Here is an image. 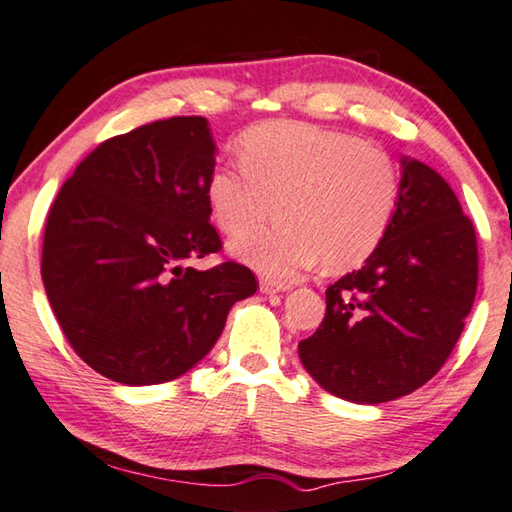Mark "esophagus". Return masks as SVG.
<instances>
[{
    "label": "esophagus",
    "mask_w": 512,
    "mask_h": 512,
    "mask_svg": "<svg viewBox=\"0 0 512 512\" xmlns=\"http://www.w3.org/2000/svg\"><path fill=\"white\" fill-rule=\"evenodd\" d=\"M290 290V283L285 281H274V279H261V292L265 294H276V292H288Z\"/></svg>",
    "instance_id": "esophagus-1"
}]
</instances>
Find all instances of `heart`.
I'll return each mask as SVG.
<instances>
[{
    "instance_id": "heart-1",
    "label": "heart",
    "mask_w": 512,
    "mask_h": 512,
    "mask_svg": "<svg viewBox=\"0 0 512 512\" xmlns=\"http://www.w3.org/2000/svg\"><path fill=\"white\" fill-rule=\"evenodd\" d=\"M240 166L220 164L206 179L213 220L240 238L233 251L265 274L288 276L324 263L330 272L362 265L389 231L400 173L387 152L346 132L308 123H258L238 139Z\"/></svg>"
}]
</instances>
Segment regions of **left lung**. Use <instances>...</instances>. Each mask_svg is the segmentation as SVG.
Wrapping results in <instances>:
<instances>
[{
	"mask_svg": "<svg viewBox=\"0 0 512 512\" xmlns=\"http://www.w3.org/2000/svg\"><path fill=\"white\" fill-rule=\"evenodd\" d=\"M479 281L474 224L434 168L402 161L389 231L362 270L326 290L317 333L299 344L306 371L337 398L380 405L441 371Z\"/></svg>",
	"mask_w": 512,
	"mask_h": 512,
	"instance_id": "1",
	"label": "left lung"
}]
</instances>
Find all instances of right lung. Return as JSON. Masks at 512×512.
<instances>
[{"label":"right lung","mask_w":512,"mask_h":512,"mask_svg":"<svg viewBox=\"0 0 512 512\" xmlns=\"http://www.w3.org/2000/svg\"><path fill=\"white\" fill-rule=\"evenodd\" d=\"M213 155L202 116L152 121L89 152L51 204L44 290L71 348L105 378H179L258 288L236 261L191 265L222 249L206 200Z\"/></svg>","instance_id":"right-lung-1"}]
</instances>
